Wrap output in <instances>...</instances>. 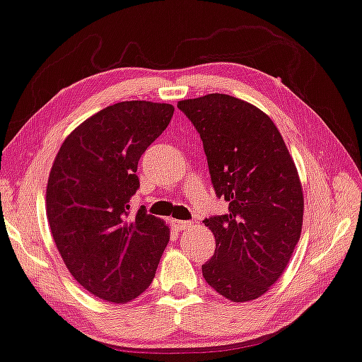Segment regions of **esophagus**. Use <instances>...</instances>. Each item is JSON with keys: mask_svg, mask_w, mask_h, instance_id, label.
<instances>
[{"mask_svg": "<svg viewBox=\"0 0 362 362\" xmlns=\"http://www.w3.org/2000/svg\"><path fill=\"white\" fill-rule=\"evenodd\" d=\"M175 228L179 230H187L193 228V223L192 221H175Z\"/></svg>", "mask_w": 362, "mask_h": 362, "instance_id": "34e87169", "label": "esophagus"}]
</instances>
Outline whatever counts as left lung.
Returning <instances> with one entry per match:
<instances>
[{
  "label": "left lung",
  "mask_w": 362,
  "mask_h": 362,
  "mask_svg": "<svg viewBox=\"0 0 362 362\" xmlns=\"http://www.w3.org/2000/svg\"><path fill=\"white\" fill-rule=\"evenodd\" d=\"M197 128L216 197L228 213L203 221L216 239L203 278L233 302L267 293L299 242L304 198L294 160L267 113L228 94L180 100Z\"/></svg>",
  "instance_id": "left-lung-1"
}]
</instances>
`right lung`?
I'll use <instances>...</instances> for the list:
<instances>
[{
    "instance_id": "obj_1",
    "label": "right lung",
    "mask_w": 362,
    "mask_h": 362,
    "mask_svg": "<svg viewBox=\"0 0 362 362\" xmlns=\"http://www.w3.org/2000/svg\"><path fill=\"white\" fill-rule=\"evenodd\" d=\"M174 115L170 104L118 102L64 139L47 185L53 240L74 279L95 298L125 304L153 283L169 228L129 199L138 163Z\"/></svg>"
}]
</instances>
